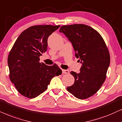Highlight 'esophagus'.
Here are the masks:
<instances>
[{
    "mask_svg": "<svg viewBox=\"0 0 122 122\" xmlns=\"http://www.w3.org/2000/svg\"><path fill=\"white\" fill-rule=\"evenodd\" d=\"M62 71V74H69V71L67 70H64V69H63Z\"/></svg>",
    "mask_w": 122,
    "mask_h": 122,
    "instance_id": "1",
    "label": "esophagus"
}]
</instances>
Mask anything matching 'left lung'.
Wrapping results in <instances>:
<instances>
[{"label": "left lung", "instance_id": "8db88e82", "mask_svg": "<svg viewBox=\"0 0 122 122\" xmlns=\"http://www.w3.org/2000/svg\"><path fill=\"white\" fill-rule=\"evenodd\" d=\"M60 32L72 43L75 56L82 63L80 72H70L75 82L67 90L80 99L90 98L99 90L106 79L110 60L106 43L98 31L85 24L62 25Z\"/></svg>", "mask_w": 122, "mask_h": 122}]
</instances>
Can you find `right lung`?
<instances>
[{
	"label": "right lung",
	"mask_w": 122,
	"mask_h": 122,
	"mask_svg": "<svg viewBox=\"0 0 122 122\" xmlns=\"http://www.w3.org/2000/svg\"><path fill=\"white\" fill-rule=\"evenodd\" d=\"M60 27L39 25L23 31L8 55L9 79L23 96L35 98L47 89L51 79L62 74L56 64L40 62V57L47 49L48 37Z\"/></svg>",
	"instance_id": "right-lung-1"
}]
</instances>
